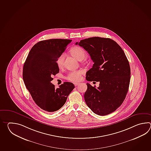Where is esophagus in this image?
<instances>
[{
    "instance_id": "esophagus-1",
    "label": "esophagus",
    "mask_w": 151,
    "mask_h": 151,
    "mask_svg": "<svg viewBox=\"0 0 151 151\" xmlns=\"http://www.w3.org/2000/svg\"><path fill=\"white\" fill-rule=\"evenodd\" d=\"M79 84V83H74V86H77Z\"/></svg>"
}]
</instances>
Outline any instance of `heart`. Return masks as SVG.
<instances>
[{
	"mask_svg": "<svg viewBox=\"0 0 151 151\" xmlns=\"http://www.w3.org/2000/svg\"><path fill=\"white\" fill-rule=\"evenodd\" d=\"M71 55L79 60H82L85 58L86 53L83 48L80 46H74L70 50ZM65 55L62 53L59 55L57 60V65L59 68H62L64 63ZM83 73L82 70H77L70 72L66 76V79L73 82H77L81 79V76Z\"/></svg>",
	"mask_w": 151,
	"mask_h": 151,
	"instance_id": "1",
	"label": "heart"
}]
</instances>
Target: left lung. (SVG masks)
I'll list each match as a JSON object with an SVG mask.
<instances>
[{
  "label": "left lung",
  "mask_w": 151,
  "mask_h": 151,
  "mask_svg": "<svg viewBox=\"0 0 151 151\" xmlns=\"http://www.w3.org/2000/svg\"><path fill=\"white\" fill-rule=\"evenodd\" d=\"M77 44L87 51L94 62L86 79L100 83L98 88L86 83L85 101L96 114H109L122 104L128 92L131 69L127 58L122 47L111 39L95 37Z\"/></svg>",
  "instance_id": "left-lung-1"
}]
</instances>
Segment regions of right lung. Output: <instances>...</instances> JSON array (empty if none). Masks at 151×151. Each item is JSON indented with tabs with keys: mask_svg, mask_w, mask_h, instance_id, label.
I'll use <instances>...</instances> for the list:
<instances>
[{
	"mask_svg": "<svg viewBox=\"0 0 151 151\" xmlns=\"http://www.w3.org/2000/svg\"><path fill=\"white\" fill-rule=\"evenodd\" d=\"M72 40L52 39L37 42L32 47L24 64L23 78L35 104L52 112L61 108L74 88V84L64 82L59 88L52 84L53 76L59 72L57 60Z\"/></svg>",
	"mask_w": 151,
	"mask_h": 151,
	"instance_id": "obj_1",
	"label": "right lung"
}]
</instances>
